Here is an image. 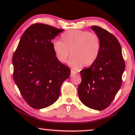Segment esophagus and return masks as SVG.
Wrapping results in <instances>:
<instances>
[{"label":"esophagus","instance_id":"esophagus-1","mask_svg":"<svg viewBox=\"0 0 135 135\" xmlns=\"http://www.w3.org/2000/svg\"><path fill=\"white\" fill-rule=\"evenodd\" d=\"M76 74H77V72L76 71H74L73 70H71V76H74V75H76Z\"/></svg>","mask_w":135,"mask_h":135}]
</instances>
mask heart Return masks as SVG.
Instances as JSON below:
<instances>
[{"instance_id":"1","label":"heart","mask_w":135,"mask_h":135,"mask_svg":"<svg viewBox=\"0 0 135 135\" xmlns=\"http://www.w3.org/2000/svg\"><path fill=\"white\" fill-rule=\"evenodd\" d=\"M52 49L56 59L65 63L70 55L68 64L74 69L94 64L99 56L100 38L95 33L87 31L71 30L61 35L60 42L54 41Z\"/></svg>"}]
</instances>
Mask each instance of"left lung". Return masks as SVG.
Segmentation results:
<instances>
[{
    "mask_svg": "<svg viewBox=\"0 0 135 135\" xmlns=\"http://www.w3.org/2000/svg\"><path fill=\"white\" fill-rule=\"evenodd\" d=\"M90 28L100 38V51L94 64L80 71L78 95L84 105L100 111L111 104L120 89L125 63L117 38L99 26Z\"/></svg>",
    "mask_w": 135,
    "mask_h": 135,
    "instance_id": "8db88e82",
    "label": "left lung"
}]
</instances>
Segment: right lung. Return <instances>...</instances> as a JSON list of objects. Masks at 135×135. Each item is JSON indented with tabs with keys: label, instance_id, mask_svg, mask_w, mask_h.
Instances as JSON below:
<instances>
[{
	"label": "right lung",
	"instance_id": "right-lung-1",
	"mask_svg": "<svg viewBox=\"0 0 135 135\" xmlns=\"http://www.w3.org/2000/svg\"><path fill=\"white\" fill-rule=\"evenodd\" d=\"M64 30L42 23L32 24L13 54V80L24 100L35 109L55 102L62 83L70 77V69L56 59L51 43Z\"/></svg>",
	"mask_w": 135,
	"mask_h": 135
}]
</instances>
